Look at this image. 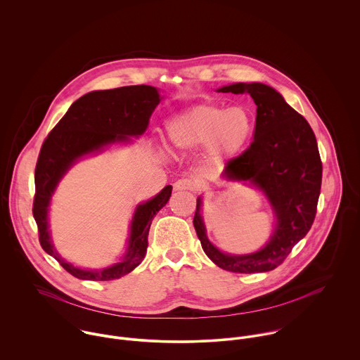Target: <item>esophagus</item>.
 Masks as SVG:
<instances>
[{
    "label": "esophagus",
    "mask_w": 360,
    "mask_h": 360,
    "mask_svg": "<svg viewBox=\"0 0 360 360\" xmlns=\"http://www.w3.org/2000/svg\"><path fill=\"white\" fill-rule=\"evenodd\" d=\"M173 187L176 191H193L195 190V183L190 179H180L173 184Z\"/></svg>",
    "instance_id": "34e87169"
}]
</instances>
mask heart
<instances>
[{"label":"heart","instance_id":"heart-1","mask_svg":"<svg viewBox=\"0 0 360 360\" xmlns=\"http://www.w3.org/2000/svg\"><path fill=\"white\" fill-rule=\"evenodd\" d=\"M166 129L176 153H193L202 146L200 172L214 177L250 143L256 118L245 105L225 108L201 103L173 117Z\"/></svg>","mask_w":360,"mask_h":360}]
</instances>
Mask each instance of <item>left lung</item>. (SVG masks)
I'll return each instance as SVG.
<instances>
[{
  "mask_svg": "<svg viewBox=\"0 0 360 360\" xmlns=\"http://www.w3.org/2000/svg\"><path fill=\"white\" fill-rule=\"evenodd\" d=\"M218 91L246 93L257 107L253 142L226 163L222 177L263 191L276 224L264 246L248 255L225 253L210 242L201 215V197L197 198L193 224L202 250L218 267L233 273L269 271L283 263L314 222L322 180L316 139L307 120L270 86L236 83Z\"/></svg>",
  "mask_w": 360,
  "mask_h": 360,
  "instance_id": "left-lung-1",
  "label": "left lung"
}]
</instances>
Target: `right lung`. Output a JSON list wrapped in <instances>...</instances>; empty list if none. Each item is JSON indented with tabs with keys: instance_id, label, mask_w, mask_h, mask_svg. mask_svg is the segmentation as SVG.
I'll use <instances>...</instances> for the list:
<instances>
[{
	"instance_id": "obj_1",
	"label": "right lung",
	"mask_w": 360,
	"mask_h": 360,
	"mask_svg": "<svg viewBox=\"0 0 360 360\" xmlns=\"http://www.w3.org/2000/svg\"><path fill=\"white\" fill-rule=\"evenodd\" d=\"M162 97L152 86H127L91 91L75 101L45 139L35 169L34 218L44 250L65 270L82 280L108 281L131 273L143 260L152 219L167 204L172 186L135 208L127 252L122 259L104 269H83L63 259L52 243L49 205L63 176L80 159L103 152L115 143H131L145 134Z\"/></svg>"
}]
</instances>
